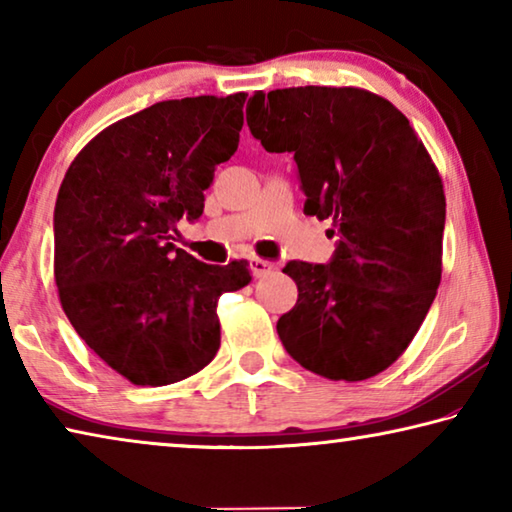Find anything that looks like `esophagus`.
Returning <instances> with one entry per match:
<instances>
[{
  "label": "esophagus",
  "mask_w": 512,
  "mask_h": 512,
  "mask_svg": "<svg viewBox=\"0 0 512 512\" xmlns=\"http://www.w3.org/2000/svg\"><path fill=\"white\" fill-rule=\"evenodd\" d=\"M275 264L268 262V259H259V257H253L250 259V271H253L255 277H266L271 275L275 271Z\"/></svg>",
  "instance_id": "esophagus-1"
}]
</instances>
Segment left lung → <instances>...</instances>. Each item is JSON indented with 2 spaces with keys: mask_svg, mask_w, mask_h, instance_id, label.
<instances>
[{
  "mask_svg": "<svg viewBox=\"0 0 512 512\" xmlns=\"http://www.w3.org/2000/svg\"><path fill=\"white\" fill-rule=\"evenodd\" d=\"M246 121L268 153H293L305 214L329 219L327 264L289 262L296 307L277 334L302 368L361 381L409 348L443 273L445 192L391 101L359 88L257 92Z\"/></svg>",
  "mask_w": 512,
  "mask_h": 512,
  "instance_id": "obj_1",
  "label": "left lung"
}]
</instances>
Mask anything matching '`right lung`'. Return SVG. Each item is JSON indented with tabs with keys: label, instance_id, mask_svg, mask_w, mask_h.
Returning <instances> with one entry per match:
<instances>
[{
	"label": "right lung",
	"instance_id": "obj_1",
	"mask_svg": "<svg viewBox=\"0 0 512 512\" xmlns=\"http://www.w3.org/2000/svg\"><path fill=\"white\" fill-rule=\"evenodd\" d=\"M248 94L160 101L101 131L69 164L54 210V275L69 323L135 386L192 377L221 345L216 302L248 262H198L173 241L201 219L232 158Z\"/></svg>",
	"mask_w": 512,
	"mask_h": 512
}]
</instances>
